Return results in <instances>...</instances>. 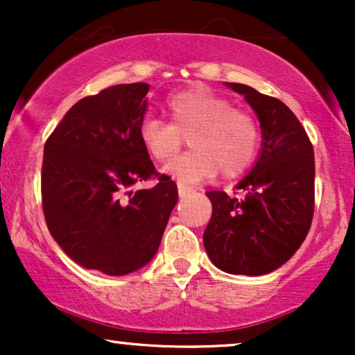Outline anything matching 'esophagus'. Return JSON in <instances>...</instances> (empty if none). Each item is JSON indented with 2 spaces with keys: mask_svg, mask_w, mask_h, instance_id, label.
I'll list each match as a JSON object with an SVG mask.
<instances>
[{
  "mask_svg": "<svg viewBox=\"0 0 355 355\" xmlns=\"http://www.w3.org/2000/svg\"><path fill=\"white\" fill-rule=\"evenodd\" d=\"M190 190H191L190 187L183 185V183H178V195H180V197H183V195H187V193H189Z\"/></svg>",
  "mask_w": 355,
  "mask_h": 355,
  "instance_id": "34e87169",
  "label": "esophagus"
}]
</instances>
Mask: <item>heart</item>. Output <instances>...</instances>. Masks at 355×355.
Wrapping results in <instances>:
<instances>
[{
    "label": "heart",
    "mask_w": 355,
    "mask_h": 355,
    "mask_svg": "<svg viewBox=\"0 0 355 355\" xmlns=\"http://www.w3.org/2000/svg\"><path fill=\"white\" fill-rule=\"evenodd\" d=\"M166 112L172 123L146 118L138 128L141 145L157 162L172 160L189 137L193 150L166 165V173L182 183H198L220 170L234 178L254 162L260 132L255 118L232 108L229 100L207 88H191L170 96Z\"/></svg>",
    "instance_id": "b5f03b06"
}]
</instances>
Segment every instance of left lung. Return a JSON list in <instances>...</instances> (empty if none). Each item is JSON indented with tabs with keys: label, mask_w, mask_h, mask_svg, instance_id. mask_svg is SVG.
<instances>
[{
	"label": "left lung",
	"mask_w": 355,
	"mask_h": 355,
	"mask_svg": "<svg viewBox=\"0 0 355 355\" xmlns=\"http://www.w3.org/2000/svg\"><path fill=\"white\" fill-rule=\"evenodd\" d=\"M257 113L262 148L240 180L245 197L207 191L211 217L203 245L211 263L235 275H263L284 266L307 237L313 217V148L287 105L240 83H225Z\"/></svg>",
	"instance_id": "8db88e82"
}]
</instances>
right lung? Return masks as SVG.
Returning <instances> with one entry per match:
<instances>
[{"label": "right lung", "instance_id": "1", "mask_svg": "<svg viewBox=\"0 0 355 355\" xmlns=\"http://www.w3.org/2000/svg\"><path fill=\"white\" fill-rule=\"evenodd\" d=\"M148 89L115 85L85 96L44 144L48 230L78 266L107 275H126L153 259L178 202L177 183L157 173L138 137ZM153 176L152 189L132 190Z\"/></svg>", "mask_w": 355, "mask_h": 355}]
</instances>
